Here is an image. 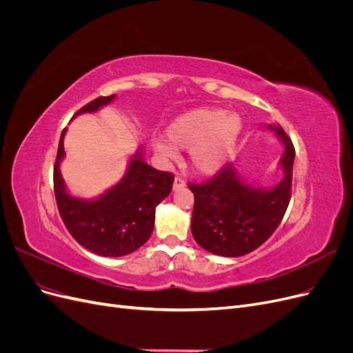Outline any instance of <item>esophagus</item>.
Listing matches in <instances>:
<instances>
[{
	"label": "esophagus",
	"mask_w": 353,
	"mask_h": 353,
	"mask_svg": "<svg viewBox=\"0 0 353 353\" xmlns=\"http://www.w3.org/2000/svg\"><path fill=\"white\" fill-rule=\"evenodd\" d=\"M185 187V181L181 178V176H176L175 179H174V190L176 191V190H179V188H184Z\"/></svg>",
	"instance_id": "34e87169"
}]
</instances>
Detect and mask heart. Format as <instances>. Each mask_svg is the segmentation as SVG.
<instances>
[{
    "label": "heart",
    "mask_w": 353,
    "mask_h": 353,
    "mask_svg": "<svg viewBox=\"0 0 353 353\" xmlns=\"http://www.w3.org/2000/svg\"><path fill=\"white\" fill-rule=\"evenodd\" d=\"M243 122L236 113L218 108H200L178 116L168 126L166 140L154 141V152L172 159L187 150L190 166L199 174H213L223 166L240 138Z\"/></svg>",
    "instance_id": "1"
}]
</instances>
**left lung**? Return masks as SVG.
Returning <instances> with one entry per match:
<instances>
[{
	"instance_id": "obj_1",
	"label": "left lung",
	"mask_w": 353,
	"mask_h": 353,
	"mask_svg": "<svg viewBox=\"0 0 353 353\" xmlns=\"http://www.w3.org/2000/svg\"><path fill=\"white\" fill-rule=\"evenodd\" d=\"M284 144L280 166L284 176L272 188H256L223 166L208 183L188 184L194 193L191 232L203 249L227 258L248 254L268 240L292 197L294 147L280 125H266Z\"/></svg>"
}]
</instances>
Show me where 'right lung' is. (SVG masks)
Segmentation results:
<instances>
[{
	"label": "right lung",
	"mask_w": 353,
	"mask_h": 353,
	"mask_svg": "<svg viewBox=\"0 0 353 353\" xmlns=\"http://www.w3.org/2000/svg\"><path fill=\"white\" fill-rule=\"evenodd\" d=\"M114 99V94L95 99L74 116L97 112ZM65 134L66 130H63L54 165V194L68 231L95 254L119 258L135 252L150 239L156 206L172 191L174 175L148 166L141 150H138L131 157L125 176L104 194L94 200L73 197L68 193L60 174V162L65 157Z\"/></svg>",
	"instance_id": "right-lung-1"
}]
</instances>
